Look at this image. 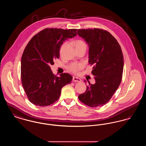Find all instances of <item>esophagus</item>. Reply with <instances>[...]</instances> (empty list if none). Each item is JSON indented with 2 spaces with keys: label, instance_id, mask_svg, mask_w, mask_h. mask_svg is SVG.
<instances>
[{
  "label": "esophagus",
  "instance_id": "34e87169",
  "mask_svg": "<svg viewBox=\"0 0 146 146\" xmlns=\"http://www.w3.org/2000/svg\"><path fill=\"white\" fill-rule=\"evenodd\" d=\"M72 80L74 82H81V80L80 79V78H78V77H75V76L73 77Z\"/></svg>",
  "mask_w": 146,
  "mask_h": 146
}]
</instances>
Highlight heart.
<instances>
[{"mask_svg":"<svg viewBox=\"0 0 146 146\" xmlns=\"http://www.w3.org/2000/svg\"><path fill=\"white\" fill-rule=\"evenodd\" d=\"M75 47L76 48V49L80 48H86V43L82 40H78L75 42ZM66 43H64L61 47V51L63 50V48L66 46ZM84 67V65L82 63H79V62H74L71 64L70 65H69L67 68L68 69L74 73H76L78 72H79L81 70H82Z\"/></svg>","mask_w":146,"mask_h":146,"instance_id":"heart-1","label":"heart"}]
</instances>
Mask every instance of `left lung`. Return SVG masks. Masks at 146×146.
<instances>
[{
  "mask_svg": "<svg viewBox=\"0 0 146 146\" xmlns=\"http://www.w3.org/2000/svg\"><path fill=\"white\" fill-rule=\"evenodd\" d=\"M89 46V63L95 83L79 95L80 100L90 107L103 106L118 89L123 71V55L119 44L108 31L99 28L78 30ZM86 82V81H84Z\"/></svg>",
  "mask_w": 146,
  "mask_h": 146,
  "instance_id": "obj_1",
  "label": "left lung"
}]
</instances>
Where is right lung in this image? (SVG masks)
I'll return each instance as SVG.
<instances>
[{
  "mask_svg": "<svg viewBox=\"0 0 146 146\" xmlns=\"http://www.w3.org/2000/svg\"><path fill=\"white\" fill-rule=\"evenodd\" d=\"M76 29L46 28L34 36L24 50L21 59L22 84L29 101L37 106L56 102L61 89L71 83L68 73L54 75L50 65L60 56L63 42L77 35Z\"/></svg>",
  "mask_w": 146,
  "mask_h": 146,
  "instance_id": "obj_1",
  "label": "right lung"
}]
</instances>
